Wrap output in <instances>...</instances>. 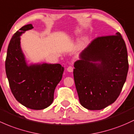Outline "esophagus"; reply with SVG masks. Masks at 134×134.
I'll return each mask as SVG.
<instances>
[{"instance_id":"esophagus-1","label":"esophagus","mask_w":134,"mask_h":134,"mask_svg":"<svg viewBox=\"0 0 134 134\" xmlns=\"http://www.w3.org/2000/svg\"><path fill=\"white\" fill-rule=\"evenodd\" d=\"M73 69H74V68H73L72 66H69V67H67V71L69 72H72L73 71Z\"/></svg>"}]
</instances>
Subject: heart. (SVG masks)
Returning a JSON list of instances; mask_svg holds the SVG:
<instances>
[{
  "mask_svg": "<svg viewBox=\"0 0 134 134\" xmlns=\"http://www.w3.org/2000/svg\"><path fill=\"white\" fill-rule=\"evenodd\" d=\"M86 42H87V39H86V38L83 39V41H82V43H83V44H85L86 43Z\"/></svg>",
  "mask_w": 134,
  "mask_h": 134,
  "instance_id": "heart-1",
  "label": "heart"
}]
</instances>
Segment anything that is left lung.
<instances>
[{
  "instance_id": "8db88e82",
  "label": "left lung",
  "mask_w": 134,
  "mask_h": 134,
  "mask_svg": "<svg viewBox=\"0 0 134 134\" xmlns=\"http://www.w3.org/2000/svg\"><path fill=\"white\" fill-rule=\"evenodd\" d=\"M79 57L73 74L82 106L100 110L115 102L129 70L127 47L121 34L98 37Z\"/></svg>"
}]
</instances>
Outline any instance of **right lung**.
Here are the masks:
<instances>
[{
  "label": "right lung",
  "mask_w": 134,
  "mask_h": 134,
  "mask_svg": "<svg viewBox=\"0 0 134 134\" xmlns=\"http://www.w3.org/2000/svg\"><path fill=\"white\" fill-rule=\"evenodd\" d=\"M33 28L32 24H28L13 36L7 48L5 72L16 100L26 108L41 110L52 104L55 88L61 81L64 68L58 64H26L20 46V36Z\"/></svg>",
  "instance_id": "right-lung-1"
}]
</instances>
